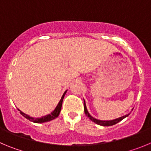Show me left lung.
Segmentation results:
<instances>
[{
	"label": "left lung",
	"mask_w": 151,
	"mask_h": 151,
	"mask_svg": "<svg viewBox=\"0 0 151 151\" xmlns=\"http://www.w3.org/2000/svg\"><path fill=\"white\" fill-rule=\"evenodd\" d=\"M83 105H84V111H85V114L89 117V119H90L92 122H94L95 123L98 125H100V126H113V125L116 124L117 123H119V121H121L122 119H123L124 118H126V116H128L129 114H126L125 116H121V117L116 118L115 119H112V120H99V119H96V118L92 117L90 114H89L87 111V108H86V102L84 101L83 99Z\"/></svg>",
	"instance_id": "1"
}]
</instances>
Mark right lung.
Here are the masks:
<instances>
[{
  "instance_id": "right-lung-1",
  "label": "right lung",
  "mask_w": 151,
  "mask_h": 151,
  "mask_svg": "<svg viewBox=\"0 0 151 151\" xmlns=\"http://www.w3.org/2000/svg\"><path fill=\"white\" fill-rule=\"evenodd\" d=\"M66 92H67V90H66L65 92H64L63 96H62V99H61V100H60V101H59V104H58V105L56 106V108H55V110H54L53 111H52V112L50 113V114L46 115V116H42V117H40V118H34V117H32V116H30L29 115L25 114V113L22 112V111H20V110H19V109L18 110L20 111V114H21L22 115V116H24V117L26 118L27 119H29L30 121L34 122V123H45V122L50 121V120H52V119H55V118L59 116V114H60L61 109H62V101H63V99H64V97H65V95Z\"/></svg>"
}]
</instances>
